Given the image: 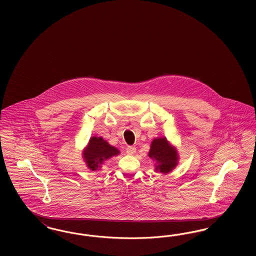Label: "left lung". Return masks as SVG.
Here are the masks:
<instances>
[{
    "label": "left lung",
    "mask_w": 256,
    "mask_h": 256,
    "mask_svg": "<svg viewBox=\"0 0 256 256\" xmlns=\"http://www.w3.org/2000/svg\"><path fill=\"white\" fill-rule=\"evenodd\" d=\"M116 154H119V150L116 148L110 146L102 137L94 136L89 141V145L84 152V158L88 167L96 170L98 168V164H102L104 160Z\"/></svg>",
    "instance_id": "8db88e82"
}]
</instances>
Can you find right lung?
Masks as SVG:
<instances>
[{
    "label": "right lung",
    "mask_w": 256,
    "mask_h": 256,
    "mask_svg": "<svg viewBox=\"0 0 256 256\" xmlns=\"http://www.w3.org/2000/svg\"><path fill=\"white\" fill-rule=\"evenodd\" d=\"M148 156L158 162V168L161 172H169L178 164V154L174 146L169 145L165 137H159L152 141Z\"/></svg>",
    "instance_id": "1"
}]
</instances>
